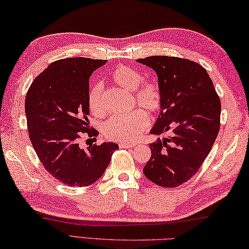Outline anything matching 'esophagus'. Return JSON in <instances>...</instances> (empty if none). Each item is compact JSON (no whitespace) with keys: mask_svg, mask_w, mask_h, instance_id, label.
<instances>
[{"mask_svg":"<svg viewBox=\"0 0 249 249\" xmlns=\"http://www.w3.org/2000/svg\"><path fill=\"white\" fill-rule=\"evenodd\" d=\"M135 145V143H125V142H120L119 143V146L121 148H132V147H134Z\"/></svg>","mask_w":249,"mask_h":249,"instance_id":"obj_1","label":"esophagus"}]
</instances>
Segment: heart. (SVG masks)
<instances>
[{"label": "heart", "mask_w": 249, "mask_h": 249, "mask_svg": "<svg viewBox=\"0 0 249 249\" xmlns=\"http://www.w3.org/2000/svg\"><path fill=\"white\" fill-rule=\"evenodd\" d=\"M109 79L115 85L132 92L136 105L146 113L155 114L161 107L162 93L157 83L144 82V75L140 71L125 65H118L109 73ZM102 86L95 84L89 91V108L95 116L105 113L102 101ZM149 119L144 111L134 110L128 115L113 116L105 121L103 133L110 140L132 142L148 126Z\"/></svg>", "instance_id": "b5f03b06"}]
</instances>
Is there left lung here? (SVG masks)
<instances>
[{"instance_id": "8db88e82", "label": "left lung", "mask_w": 249, "mask_h": 249, "mask_svg": "<svg viewBox=\"0 0 249 249\" xmlns=\"http://www.w3.org/2000/svg\"><path fill=\"white\" fill-rule=\"evenodd\" d=\"M138 62L155 71L162 93L150 133L169 132L149 144L143 172L156 185L173 188L190 179L210 154L219 131L220 100L206 70L194 61L153 55Z\"/></svg>"}]
</instances>
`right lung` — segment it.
Returning a JSON list of instances; mask_svg holds the SVG:
<instances>
[{
	"mask_svg": "<svg viewBox=\"0 0 249 249\" xmlns=\"http://www.w3.org/2000/svg\"><path fill=\"white\" fill-rule=\"evenodd\" d=\"M106 60L68 58L50 63L34 79L25 98L30 141L50 175L69 186L98 180L119 147L111 142L80 148L84 134L98 135L89 125V78Z\"/></svg>",
	"mask_w": 249,
	"mask_h": 249,
	"instance_id": "obj_1",
	"label": "right lung"
}]
</instances>
